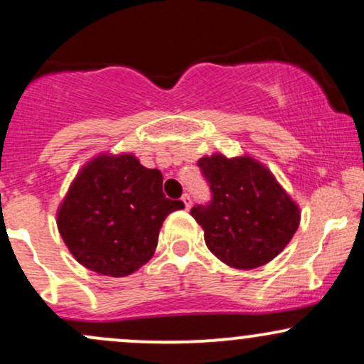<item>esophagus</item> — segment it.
Listing matches in <instances>:
<instances>
[{
  "mask_svg": "<svg viewBox=\"0 0 364 364\" xmlns=\"http://www.w3.org/2000/svg\"><path fill=\"white\" fill-rule=\"evenodd\" d=\"M181 202L185 203V208H186V210H188V208L191 207V198H190V195H188V193H185V195L181 196Z\"/></svg>",
  "mask_w": 364,
  "mask_h": 364,
  "instance_id": "1",
  "label": "esophagus"
}]
</instances>
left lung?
I'll use <instances>...</instances> for the list:
<instances>
[{"instance_id": "left-lung-1", "label": "left lung", "mask_w": 364, "mask_h": 364, "mask_svg": "<svg viewBox=\"0 0 364 364\" xmlns=\"http://www.w3.org/2000/svg\"><path fill=\"white\" fill-rule=\"evenodd\" d=\"M212 203L190 214L202 225L205 245L225 265L252 270L274 260L289 245L301 208L263 162L243 154L198 159Z\"/></svg>"}]
</instances>
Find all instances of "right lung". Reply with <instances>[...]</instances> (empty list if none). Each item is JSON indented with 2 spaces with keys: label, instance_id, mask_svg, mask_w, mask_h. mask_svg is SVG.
Masks as SVG:
<instances>
[{
  "label": "right lung",
  "instance_id": "1",
  "mask_svg": "<svg viewBox=\"0 0 364 364\" xmlns=\"http://www.w3.org/2000/svg\"><path fill=\"white\" fill-rule=\"evenodd\" d=\"M181 200L162 193V174L132 152L94 156L78 169L56 212L58 231L85 269L127 277L157 248L159 231Z\"/></svg>",
  "mask_w": 364,
  "mask_h": 364
}]
</instances>
